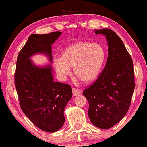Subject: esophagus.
<instances>
[{
	"label": "esophagus",
	"mask_w": 147,
	"mask_h": 147,
	"mask_svg": "<svg viewBox=\"0 0 147 147\" xmlns=\"http://www.w3.org/2000/svg\"><path fill=\"white\" fill-rule=\"evenodd\" d=\"M72 93H73L74 96H78V95H79L80 93H81V92H80L79 90L74 88H72Z\"/></svg>",
	"instance_id": "obj_1"
}]
</instances>
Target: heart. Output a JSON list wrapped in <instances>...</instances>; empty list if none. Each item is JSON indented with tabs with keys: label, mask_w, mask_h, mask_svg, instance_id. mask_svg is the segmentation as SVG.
<instances>
[{
	"label": "heart",
	"mask_w": 147,
	"mask_h": 147,
	"mask_svg": "<svg viewBox=\"0 0 147 147\" xmlns=\"http://www.w3.org/2000/svg\"><path fill=\"white\" fill-rule=\"evenodd\" d=\"M107 58L105 47L100 43L79 41L68 46L55 60V68L60 76H66L73 67L76 77L84 83L94 82L98 78Z\"/></svg>",
	"instance_id": "b5f03b06"
}]
</instances>
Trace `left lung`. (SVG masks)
I'll return each instance as SVG.
<instances>
[{
	"label": "left lung",
	"instance_id": "1",
	"mask_svg": "<svg viewBox=\"0 0 147 147\" xmlns=\"http://www.w3.org/2000/svg\"><path fill=\"white\" fill-rule=\"evenodd\" d=\"M95 33L105 35L108 56L103 71L83 94L89 103L90 121L108 129L120 122L129 109L135 88L133 62L115 32L103 29L95 30Z\"/></svg>",
	"mask_w": 147,
	"mask_h": 147
}]
</instances>
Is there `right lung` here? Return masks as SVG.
I'll use <instances>...</instances> for the list:
<instances>
[{"label":"right lung","instance_id":"add662e5","mask_svg":"<svg viewBox=\"0 0 147 147\" xmlns=\"http://www.w3.org/2000/svg\"><path fill=\"white\" fill-rule=\"evenodd\" d=\"M61 34L55 31L30 36L18 55L15 73L21 110L36 126L49 132L57 131L63 126L64 109L72 97L71 87L53 81L51 65L38 67L30 57L41 53L51 62V45Z\"/></svg>","mask_w":147,"mask_h":147}]
</instances>
